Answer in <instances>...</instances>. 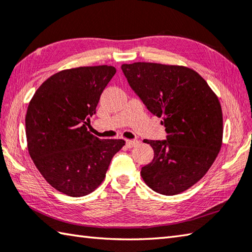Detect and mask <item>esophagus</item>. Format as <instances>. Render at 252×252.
Segmentation results:
<instances>
[{
	"instance_id": "esophagus-1",
	"label": "esophagus",
	"mask_w": 252,
	"mask_h": 252,
	"mask_svg": "<svg viewBox=\"0 0 252 252\" xmlns=\"http://www.w3.org/2000/svg\"><path fill=\"white\" fill-rule=\"evenodd\" d=\"M126 146L129 147V149H132V147H134L139 144V141L137 140H126Z\"/></svg>"
}]
</instances>
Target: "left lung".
I'll return each mask as SVG.
<instances>
[{
  "label": "left lung",
  "mask_w": 252,
  "mask_h": 252,
  "mask_svg": "<svg viewBox=\"0 0 252 252\" xmlns=\"http://www.w3.org/2000/svg\"><path fill=\"white\" fill-rule=\"evenodd\" d=\"M121 68L132 90L166 127V140H144L154 150V158L142 167V178L157 193H181L208 172L219 155L223 140L219 98L189 67L135 62Z\"/></svg>",
  "instance_id": "1"
}]
</instances>
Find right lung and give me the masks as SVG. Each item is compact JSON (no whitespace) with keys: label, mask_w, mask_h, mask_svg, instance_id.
I'll list each match as a JSON object with an SVG mask.
<instances>
[{"label":"right lung","mask_w":252,"mask_h":252,"mask_svg":"<svg viewBox=\"0 0 252 252\" xmlns=\"http://www.w3.org/2000/svg\"><path fill=\"white\" fill-rule=\"evenodd\" d=\"M108 65L53 74L32 96L26 113L28 152L54 189L70 196L90 194L105 179L123 140H100L87 126L101 93L116 74Z\"/></svg>","instance_id":"add662e5"}]
</instances>
